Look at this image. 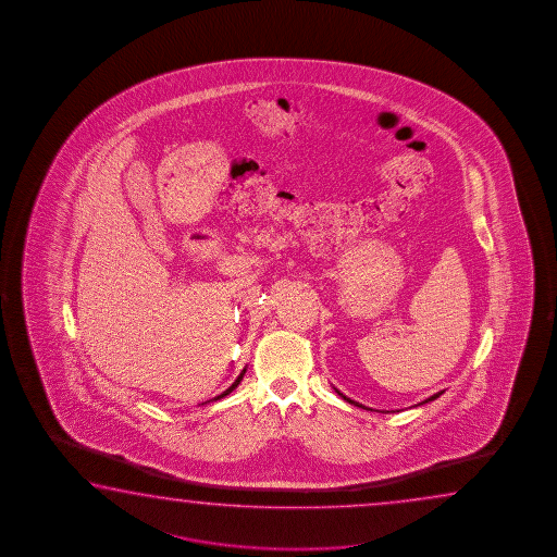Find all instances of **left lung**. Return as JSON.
I'll use <instances>...</instances> for the list:
<instances>
[{
  "mask_svg": "<svg viewBox=\"0 0 557 557\" xmlns=\"http://www.w3.org/2000/svg\"><path fill=\"white\" fill-rule=\"evenodd\" d=\"M335 392H337V394H339V396L343 397V399H347V401H349V404H352V406L364 407V406H360V404H357V401H352V399H349V397L343 396V394H341L339 389H335ZM441 396H443V392H438V394H434V396L426 397V399H424V401H421V404H419V406H423V404H429V401H433V399H436V397H441ZM364 409H367V407H364ZM370 411H372V409H370Z\"/></svg>",
  "mask_w": 557,
  "mask_h": 557,
  "instance_id": "obj_1",
  "label": "left lung"
}]
</instances>
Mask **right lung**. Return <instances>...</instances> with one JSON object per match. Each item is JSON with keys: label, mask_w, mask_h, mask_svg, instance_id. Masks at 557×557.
<instances>
[{"label": "right lung", "mask_w": 557, "mask_h": 557, "mask_svg": "<svg viewBox=\"0 0 557 557\" xmlns=\"http://www.w3.org/2000/svg\"><path fill=\"white\" fill-rule=\"evenodd\" d=\"M246 370L247 368H244V370H242V374H239V376L236 377V382H234L232 386L227 387L226 392H222L220 396L214 397V401H216V399H222V397H226L227 394H232V392H234V389H236V387L239 386V382L244 380V374H246ZM210 401H212V399H210Z\"/></svg>", "instance_id": "1"}]
</instances>
